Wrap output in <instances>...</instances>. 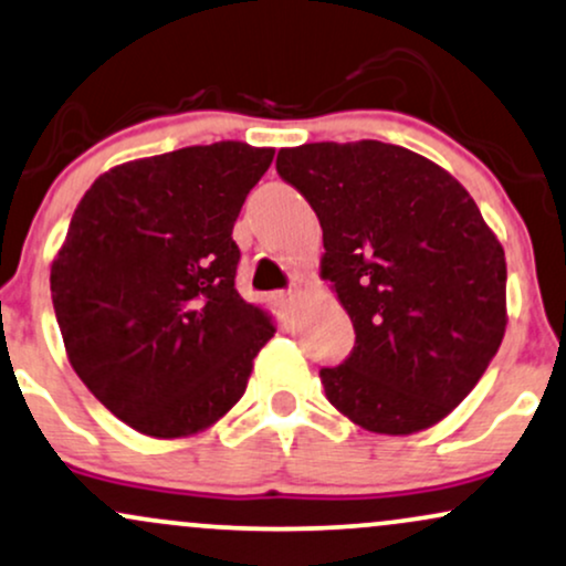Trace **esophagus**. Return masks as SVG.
I'll return each instance as SVG.
<instances>
[{
    "label": "esophagus",
    "mask_w": 566,
    "mask_h": 566,
    "mask_svg": "<svg viewBox=\"0 0 566 566\" xmlns=\"http://www.w3.org/2000/svg\"><path fill=\"white\" fill-rule=\"evenodd\" d=\"M277 302H281V307H283L285 312H294L296 302H298V289H289V291H283V294L277 296Z\"/></svg>",
    "instance_id": "esophagus-1"
}]
</instances>
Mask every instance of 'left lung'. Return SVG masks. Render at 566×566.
Returning a JSON list of instances; mask_svg holds the SVG:
<instances>
[{
    "instance_id": "1",
    "label": "left lung",
    "mask_w": 566,
    "mask_h": 566,
    "mask_svg": "<svg viewBox=\"0 0 566 566\" xmlns=\"http://www.w3.org/2000/svg\"><path fill=\"white\" fill-rule=\"evenodd\" d=\"M275 166L321 219V275L355 325L347 360L321 370L328 402L376 434L434 427L506 334L501 241L455 177L400 145L310 143Z\"/></svg>"
}]
</instances>
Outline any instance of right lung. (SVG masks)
Segmentation results:
<instances>
[{
	"mask_svg": "<svg viewBox=\"0 0 566 566\" xmlns=\"http://www.w3.org/2000/svg\"><path fill=\"white\" fill-rule=\"evenodd\" d=\"M272 148L192 145L99 175L50 272L65 352L113 416L158 440L198 434L243 397L270 315L235 289L232 241Z\"/></svg>",
	"mask_w": 566,
	"mask_h": 566,
	"instance_id": "obj_1",
	"label": "right lung"
}]
</instances>
